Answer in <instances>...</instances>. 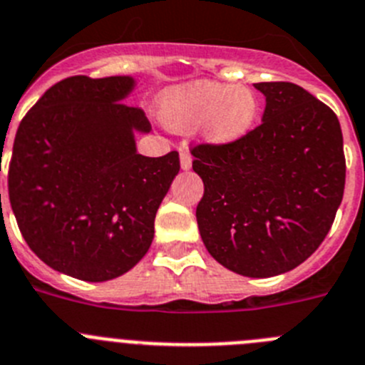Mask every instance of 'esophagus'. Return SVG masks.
<instances>
[{
    "mask_svg": "<svg viewBox=\"0 0 365 365\" xmlns=\"http://www.w3.org/2000/svg\"><path fill=\"white\" fill-rule=\"evenodd\" d=\"M180 170H185V172H188L190 168H192V155H190L188 152H180Z\"/></svg>",
    "mask_w": 365,
    "mask_h": 365,
    "instance_id": "34e87169",
    "label": "esophagus"
}]
</instances>
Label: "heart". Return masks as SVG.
I'll list each match as a JSON object with an SVG mask.
<instances>
[{"mask_svg": "<svg viewBox=\"0 0 365 365\" xmlns=\"http://www.w3.org/2000/svg\"><path fill=\"white\" fill-rule=\"evenodd\" d=\"M160 117L173 130H188L202 123L210 145H232L248 135L259 119L257 93L246 86L219 81H193L173 86L159 101Z\"/></svg>", "mask_w": 365, "mask_h": 365, "instance_id": "1", "label": "heart"}]
</instances>
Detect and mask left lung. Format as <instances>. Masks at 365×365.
<instances>
[{"label": "left lung", "instance_id": "1", "mask_svg": "<svg viewBox=\"0 0 365 365\" xmlns=\"http://www.w3.org/2000/svg\"><path fill=\"white\" fill-rule=\"evenodd\" d=\"M262 123L232 145L192 150L205 182L197 224L210 255L252 279L282 275L326 239L346 185L340 123L293 83H255Z\"/></svg>", "mask_w": 365, "mask_h": 365}]
</instances>
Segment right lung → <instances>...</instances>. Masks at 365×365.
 Here are the masks:
<instances>
[{
    "instance_id": "right-lung-1",
    "label": "right lung",
    "mask_w": 365,
    "mask_h": 365,
    "mask_svg": "<svg viewBox=\"0 0 365 365\" xmlns=\"http://www.w3.org/2000/svg\"><path fill=\"white\" fill-rule=\"evenodd\" d=\"M132 76H73L46 90L19 125L9 197L23 239L52 269L86 282L130 272L152 246L153 220L179 153L145 157V112L125 105Z\"/></svg>"
}]
</instances>
